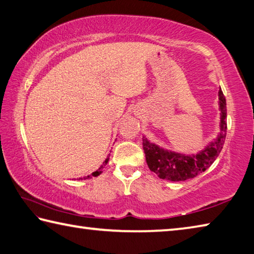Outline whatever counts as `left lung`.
<instances>
[{"label":"left lung","mask_w":254,"mask_h":254,"mask_svg":"<svg viewBox=\"0 0 254 254\" xmlns=\"http://www.w3.org/2000/svg\"><path fill=\"white\" fill-rule=\"evenodd\" d=\"M219 101L221 110V133L215 142L205 147L196 155H183L172 153L158 145L143 139V150L145 153L147 167L160 179L169 181H186L195 178L204 172L218 158L222 150L225 136H227V103L222 91H219Z\"/></svg>","instance_id":"1"}]
</instances>
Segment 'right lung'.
<instances>
[{
    "mask_svg": "<svg viewBox=\"0 0 254 254\" xmlns=\"http://www.w3.org/2000/svg\"><path fill=\"white\" fill-rule=\"evenodd\" d=\"M108 162H109V158L104 161L103 165H101V168H99V170H96V171L92 173L91 175H87V177H85V178H80L79 180H85V179H90V178H93V177H98V175H100L101 173H102V170L105 167V164H107Z\"/></svg>",
    "mask_w": 254,
    "mask_h": 254,
    "instance_id": "right-lung-1",
    "label": "right lung"
}]
</instances>
